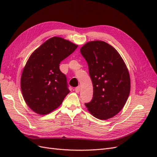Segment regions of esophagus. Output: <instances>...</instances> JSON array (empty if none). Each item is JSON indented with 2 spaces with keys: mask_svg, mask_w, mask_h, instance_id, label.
I'll list each match as a JSON object with an SVG mask.
<instances>
[{
  "mask_svg": "<svg viewBox=\"0 0 157 157\" xmlns=\"http://www.w3.org/2000/svg\"><path fill=\"white\" fill-rule=\"evenodd\" d=\"M75 92H77V93H78V92H80V86L76 87V88H75Z\"/></svg>",
  "mask_w": 157,
  "mask_h": 157,
  "instance_id": "obj_1",
  "label": "esophagus"
}]
</instances>
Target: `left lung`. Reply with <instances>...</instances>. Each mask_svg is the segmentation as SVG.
Wrapping results in <instances>:
<instances>
[{"label": "left lung", "mask_w": 157, "mask_h": 157, "mask_svg": "<svg viewBox=\"0 0 157 157\" xmlns=\"http://www.w3.org/2000/svg\"><path fill=\"white\" fill-rule=\"evenodd\" d=\"M80 53L88 63L93 98L85 103L96 118L107 120L124 106L130 92V78L124 61L113 46L103 41L87 42Z\"/></svg>", "instance_id": "1"}]
</instances>
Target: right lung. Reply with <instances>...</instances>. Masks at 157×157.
<instances>
[{"label": "right lung", "instance_id": "add662e5", "mask_svg": "<svg viewBox=\"0 0 157 157\" xmlns=\"http://www.w3.org/2000/svg\"><path fill=\"white\" fill-rule=\"evenodd\" d=\"M78 47L62 38L46 40L31 55L23 69L21 89L27 105L39 115L58 108L69 93L67 78L59 64Z\"/></svg>", "mask_w": 157, "mask_h": 157}]
</instances>
